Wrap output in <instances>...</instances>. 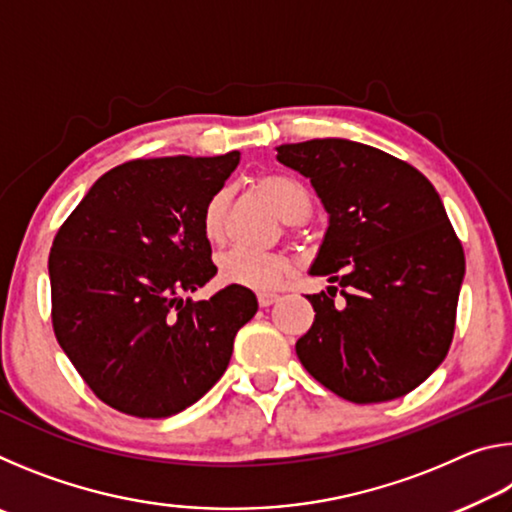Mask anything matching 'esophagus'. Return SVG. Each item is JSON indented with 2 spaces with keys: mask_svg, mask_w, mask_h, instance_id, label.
<instances>
[{
  "mask_svg": "<svg viewBox=\"0 0 512 512\" xmlns=\"http://www.w3.org/2000/svg\"><path fill=\"white\" fill-rule=\"evenodd\" d=\"M277 300H280V296H277V293H271V291L257 293V302H259V307H271V305H275Z\"/></svg>",
  "mask_w": 512,
  "mask_h": 512,
  "instance_id": "obj_1",
  "label": "esophagus"
}]
</instances>
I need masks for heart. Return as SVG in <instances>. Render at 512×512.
<instances>
[{"mask_svg":"<svg viewBox=\"0 0 512 512\" xmlns=\"http://www.w3.org/2000/svg\"><path fill=\"white\" fill-rule=\"evenodd\" d=\"M253 185L259 194L271 201L289 225H296L307 219L311 212V198L307 187L300 180L282 173H264L257 176ZM228 192L216 189L207 198L201 210V232L207 244H221L225 230V212H228ZM289 273L287 257L277 253H259V250H230L219 259V280L228 287L250 289V291H268L280 287V282Z\"/></svg>","mask_w":512,"mask_h":512,"instance_id":"b5f03b06","label":"heart"}]
</instances>
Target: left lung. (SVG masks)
Segmentation results:
<instances>
[{"mask_svg": "<svg viewBox=\"0 0 512 512\" xmlns=\"http://www.w3.org/2000/svg\"><path fill=\"white\" fill-rule=\"evenodd\" d=\"M277 162L323 201L329 225L309 273L344 296H307L316 316L296 343L300 363L348 402L411 393L447 357L465 275L438 192L409 162L336 137L277 146Z\"/></svg>", "mask_w": 512, "mask_h": 512, "instance_id": "left-lung-1", "label": "left lung"}]
</instances>
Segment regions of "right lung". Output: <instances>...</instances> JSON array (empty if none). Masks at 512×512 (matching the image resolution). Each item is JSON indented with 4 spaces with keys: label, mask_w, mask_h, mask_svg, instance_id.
I'll list each match as a JSON object with an SVG mask.
<instances>
[{
    "label": "right lung",
    "mask_w": 512,
    "mask_h": 512,
    "mask_svg": "<svg viewBox=\"0 0 512 512\" xmlns=\"http://www.w3.org/2000/svg\"><path fill=\"white\" fill-rule=\"evenodd\" d=\"M216 158H140L110 169L56 232L51 323L92 393L135 418H169L221 379L250 289L183 300L216 275L201 210L237 169Z\"/></svg>",
    "instance_id": "obj_1"
}]
</instances>
